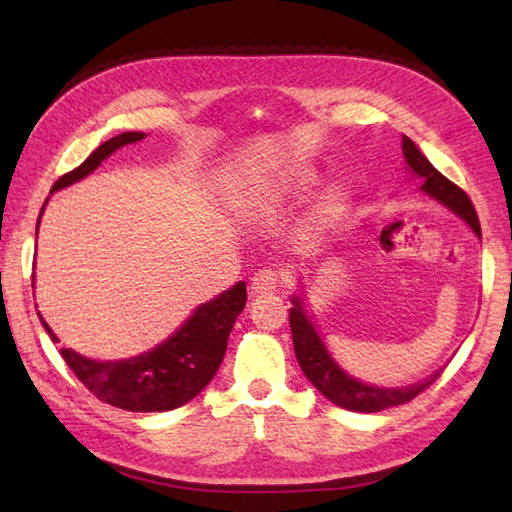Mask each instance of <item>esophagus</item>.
<instances>
[{
  "label": "esophagus",
  "mask_w": 512,
  "mask_h": 512,
  "mask_svg": "<svg viewBox=\"0 0 512 512\" xmlns=\"http://www.w3.org/2000/svg\"><path fill=\"white\" fill-rule=\"evenodd\" d=\"M277 289H280V275L271 271V268L255 273L253 282H250V293L253 296H266V293H273Z\"/></svg>",
  "instance_id": "esophagus-1"
}]
</instances>
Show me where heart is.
Listing matches in <instances>:
<instances>
[{
    "mask_svg": "<svg viewBox=\"0 0 512 512\" xmlns=\"http://www.w3.org/2000/svg\"><path fill=\"white\" fill-rule=\"evenodd\" d=\"M320 183V176L316 169H296L275 180L271 185H262L257 189H250L237 198V207L246 214H259V212H273L280 207L296 205L314 192ZM350 205V192L345 185H332L327 187L323 196L318 198L314 207V223L327 225L341 219Z\"/></svg>",
    "mask_w": 512,
    "mask_h": 512,
    "instance_id": "b5f03b06",
    "label": "heart"
}]
</instances>
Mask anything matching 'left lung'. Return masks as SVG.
Instances as JSON below:
<instances>
[{
  "label": "left lung",
  "instance_id": "left-lung-1",
  "mask_svg": "<svg viewBox=\"0 0 512 512\" xmlns=\"http://www.w3.org/2000/svg\"><path fill=\"white\" fill-rule=\"evenodd\" d=\"M402 153L406 162V171L413 178L422 180L420 192L427 194L433 201L445 205L449 212H454L458 219L467 223L476 237H481V225L476 219L474 205L470 203L465 192H461L454 183L440 173L433 164L427 160L413 140L402 135ZM289 325L293 336V350H296V359L300 363L305 377L314 384L320 393H323L329 402L341 406V409L357 411V413H377L391 406H400L411 402L415 395L422 393L424 388L436 381V377L443 372V368L431 372L424 379L413 381L406 386H377L368 384L359 377L350 375L334 354L329 352L323 334L318 332L314 323V316L309 314L305 289L298 284V291L291 296V309H289Z\"/></svg>",
  "mask_w": 512,
  "mask_h": 512
}]
</instances>
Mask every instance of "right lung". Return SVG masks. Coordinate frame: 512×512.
Wrapping results in <instances>:
<instances>
[{"label": "right lung", "mask_w": 512, "mask_h": 512, "mask_svg": "<svg viewBox=\"0 0 512 512\" xmlns=\"http://www.w3.org/2000/svg\"><path fill=\"white\" fill-rule=\"evenodd\" d=\"M144 137L146 133L131 131L110 137L97 151L90 153V158L81 167L60 176L54 187H51V194L88 178L112 153L124 149L128 144L142 142ZM45 205L40 210L38 225L42 212H45ZM244 307L246 282H237L228 291H221L216 298L198 305L192 311V316L176 332L155 345V348L140 352L137 357L101 361L85 357V354L65 348V345L60 348V354H63V359L72 368L74 375L101 402H108L117 406V409L135 413L171 411L187 404L189 400H194L210 384L225 357L232 325H235V320L244 311ZM38 318L42 327H45V332L49 334V339L58 343L60 339L54 334V329L47 325V320L42 318L40 311Z\"/></svg>", "instance_id": "obj_1"}]
</instances>
